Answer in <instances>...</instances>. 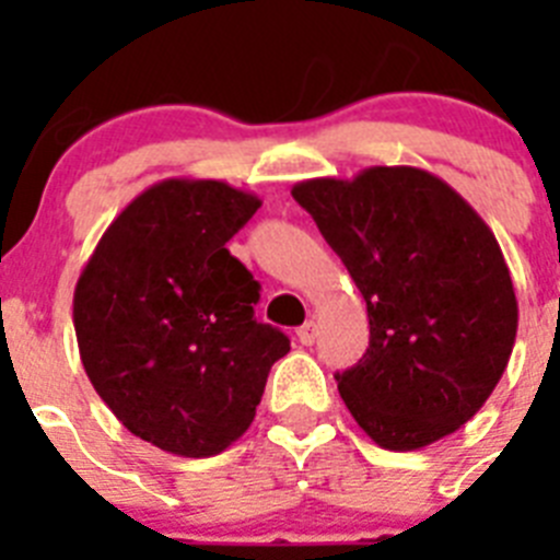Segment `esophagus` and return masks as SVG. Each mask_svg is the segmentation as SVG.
<instances>
[{
	"label": "esophagus",
	"mask_w": 560,
	"mask_h": 560,
	"mask_svg": "<svg viewBox=\"0 0 560 560\" xmlns=\"http://www.w3.org/2000/svg\"><path fill=\"white\" fill-rule=\"evenodd\" d=\"M316 334H319V325H316L314 319H308V323H305L303 328L296 330V339H300V345H314Z\"/></svg>",
	"instance_id": "obj_1"
}]
</instances>
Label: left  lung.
I'll return each instance as SVG.
<instances>
[{
    "mask_svg": "<svg viewBox=\"0 0 560 560\" xmlns=\"http://www.w3.org/2000/svg\"><path fill=\"white\" fill-rule=\"evenodd\" d=\"M291 196L368 303V353L336 373L355 423L389 452L457 432L502 378L518 328L491 226L454 187L409 165L300 182Z\"/></svg>",
    "mask_w": 560,
    "mask_h": 560,
    "instance_id": "obj_1",
    "label": "left lung"
}]
</instances>
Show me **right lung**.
Masks as SVG:
<instances>
[{"mask_svg": "<svg viewBox=\"0 0 560 560\" xmlns=\"http://www.w3.org/2000/svg\"><path fill=\"white\" fill-rule=\"evenodd\" d=\"M260 199L165 179L103 232L72 300L92 387L122 427L179 457H212L255 420L289 336L255 319L260 283L226 241Z\"/></svg>", "mask_w": 560, "mask_h": 560, "instance_id": "add662e5", "label": "right lung"}]
</instances>
